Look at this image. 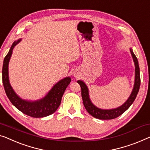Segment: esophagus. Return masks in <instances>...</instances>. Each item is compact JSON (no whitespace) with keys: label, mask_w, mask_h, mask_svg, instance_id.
Returning <instances> with one entry per match:
<instances>
[{"label":"esophagus","mask_w":150,"mask_h":150,"mask_svg":"<svg viewBox=\"0 0 150 150\" xmlns=\"http://www.w3.org/2000/svg\"><path fill=\"white\" fill-rule=\"evenodd\" d=\"M73 75H74V76L76 77V78H79V77H80V76L79 71H76V70L74 71Z\"/></svg>","instance_id":"obj_1"}]
</instances>
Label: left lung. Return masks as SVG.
I'll list each match as a JSON object with an SVG mask.
<instances>
[{
    "label": "left lung",
    "mask_w": 150,
    "mask_h": 150,
    "mask_svg": "<svg viewBox=\"0 0 150 150\" xmlns=\"http://www.w3.org/2000/svg\"><path fill=\"white\" fill-rule=\"evenodd\" d=\"M130 52H131L134 62V67H135L134 68H135V70H134V82L131 95L127 99V100L122 105L116 108H114V109H101V108H97L91 100L89 91H88V86H86L85 82L80 80L77 81L81 87V95L84 108H85L86 111L94 118L100 119V120H111V119L116 118L120 116L121 114H122L126 110L129 109V108L132 105V103L135 99L140 87V70L137 58L136 57L133 51V49L131 48H130Z\"/></svg>",
    "instance_id": "1"
}]
</instances>
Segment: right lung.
<instances>
[{"mask_svg":"<svg viewBox=\"0 0 150 150\" xmlns=\"http://www.w3.org/2000/svg\"><path fill=\"white\" fill-rule=\"evenodd\" d=\"M21 40V38H19L13 43L9 51L4 59L2 74L3 83L6 95L15 107L28 116L34 118H42L49 116L53 114L59 108L63 95L67 86L70 83L71 78L68 76L60 80L54 84L51 89L44 97L38 100H26L19 97L15 92L10 84L8 78V64L12 55L13 50Z\"/></svg>","mask_w":150,"mask_h":150,"instance_id":"add662e5","label":"right lung"}]
</instances>
